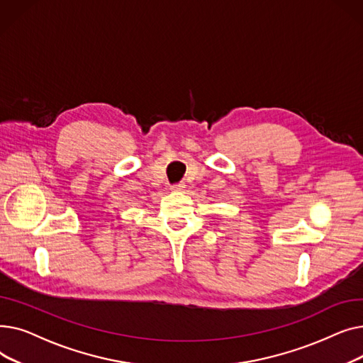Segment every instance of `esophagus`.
Returning a JSON list of instances; mask_svg holds the SVG:
<instances>
[{
  "instance_id": "34e87169",
  "label": "esophagus",
  "mask_w": 363,
  "mask_h": 363,
  "mask_svg": "<svg viewBox=\"0 0 363 363\" xmlns=\"http://www.w3.org/2000/svg\"><path fill=\"white\" fill-rule=\"evenodd\" d=\"M185 188V184H177V185H172L170 186V189H172V191H182V189Z\"/></svg>"
}]
</instances>
